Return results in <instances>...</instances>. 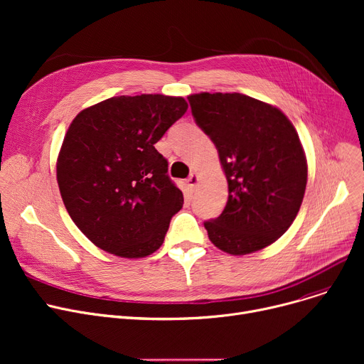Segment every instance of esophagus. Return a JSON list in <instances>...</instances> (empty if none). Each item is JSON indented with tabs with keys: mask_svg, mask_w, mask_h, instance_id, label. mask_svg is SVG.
<instances>
[{
	"mask_svg": "<svg viewBox=\"0 0 364 364\" xmlns=\"http://www.w3.org/2000/svg\"><path fill=\"white\" fill-rule=\"evenodd\" d=\"M187 184L190 186V188H196V186L199 184V176L198 174H192L187 178Z\"/></svg>",
	"mask_w": 364,
	"mask_h": 364,
	"instance_id": "obj_1",
	"label": "esophagus"
}]
</instances>
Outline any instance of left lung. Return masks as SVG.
I'll return each instance as SVG.
<instances>
[{"label": "left lung", "instance_id": "left-lung-1", "mask_svg": "<svg viewBox=\"0 0 364 364\" xmlns=\"http://www.w3.org/2000/svg\"><path fill=\"white\" fill-rule=\"evenodd\" d=\"M187 99L228 183L224 211L203 223L208 237L232 255L259 251L288 230L304 199L307 159L298 132L282 110L240 92Z\"/></svg>", "mask_w": 364, "mask_h": 364}]
</instances>
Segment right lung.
<instances>
[{
	"instance_id": "add662e5",
	"label": "right lung",
	"mask_w": 364,
	"mask_h": 364,
	"mask_svg": "<svg viewBox=\"0 0 364 364\" xmlns=\"http://www.w3.org/2000/svg\"><path fill=\"white\" fill-rule=\"evenodd\" d=\"M186 110L183 97L119 95L72 121L57 183L70 218L100 250L143 258L164 243L184 199L155 144Z\"/></svg>"
}]
</instances>
